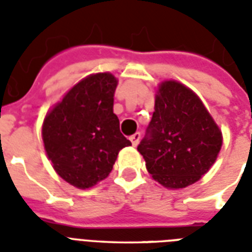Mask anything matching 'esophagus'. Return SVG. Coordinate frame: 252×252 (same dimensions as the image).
Listing matches in <instances>:
<instances>
[{
	"label": "esophagus",
	"instance_id": "esophagus-1",
	"mask_svg": "<svg viewBox=\"0 0 252 252\" xmlns=\"http://www.w3.org/2000/svg\"><path fill=\"white\" fill-rule=\"evenodd\" d=\"M140 138H141L140 133H134V134H132V136L129 137V140H130V142H132L133 146H137V145H138V141H140Z\"/></svg>",
	"mask_w": 252,
	"mask_h": 252
}]
</instances>
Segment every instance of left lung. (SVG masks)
Returning <instances> with one entry per match:
<instances>
[{
	"mask_svg": "<svg viewBox=\"0 0 252 252\" xmlns=\"http://www.w3.org/2000/svg\"><path fill=\"white\" fill-rule=\"evenodd\" d=\"M154 108L137 150L155 181L167 189H184L214 165L222 133L197 94L176 80L159 84Z\"/></svg>",
	"mask_w": 252,
	"mask_h": 252,
	"instance_id": "left-lung-1",
	"label": "left lung"
}]
</instances>
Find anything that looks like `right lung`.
<instances>
[{"instance_id":"obj_1","label":"right lung","mask_w":252,"mask_h":252,"mask_svg":"<svg viewBox=\"0 0 252 252\" xmlns=\"http://www.w3.org/2000/svg\"><path fill=\"white\" fill-rule=\"evenodd\" d=\"M116 87L112 73H92L73 85L42 123V141L53 168L77 189L105 180L119 151L132 145L114 114Z\"/></svg>"}]
</instances>
